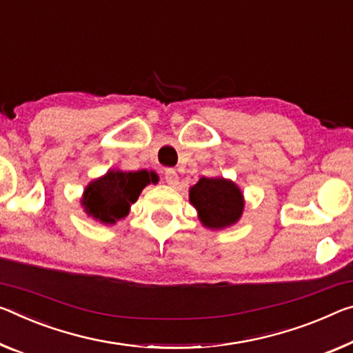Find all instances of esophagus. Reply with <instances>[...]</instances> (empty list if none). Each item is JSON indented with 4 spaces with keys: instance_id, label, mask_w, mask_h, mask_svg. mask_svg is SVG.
Segmentation results:
<instances>
[{
    "instance_id": "34e87169",
    "label": "esophagus",
    "mask_w": 353,
    "mask_h": 353,
    "mask_svg": "<svg viewBox=\"0 0 353 353\" xmlns=\"http://www.w3.org/2000/svg\"><path fill=\"white\" fill-rule=\"evenodd\" d=\"M165 181L170 187H176L179 183L177 172L174 170H170V168H168V170H165Z\"/></svg>"
}]
</instances>
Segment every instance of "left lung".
<instances>
[{
  "mask_svg": "<svg viewBox=\"0 0 353 353\" xmlns=\"http://www.w3.org/2000/svg\"><path fill=\"white\" fill-rule=\"evenodd\" d=\"M190 201L196 207L203 225L212 229L234 225L243 210V196L239 187L220 177H201L190 190Z\"/></svg>",
  "mask_w": 353,
  "mask_h": 353,
  "instance_id": "obj_1",
  "label": "left lung"
}]
</instances>
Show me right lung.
<instances>
[{
  "label": "right lung",
  "instance_id": "add662e5",
  "mask_svg": "<svg viewBox=\"0 0 353 353\" xmlns=\"http://www.w3.org/2000/svg\"><path fill=\"white\" fill-rule=\"evenodd\" d=\"M157 176L141 171H108L103 177L89 183L83 196V205L89 215L106 225H113L128 214V207L138 199L141 190Z\"/></svg>",
  "mask_w": 353,
  "mask_h": 353
}]
</instances>
